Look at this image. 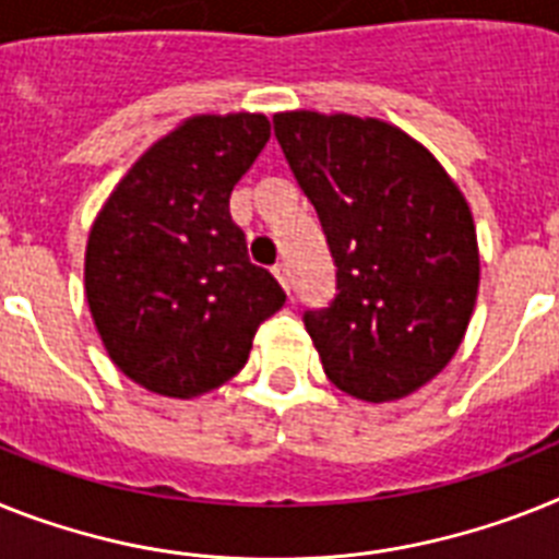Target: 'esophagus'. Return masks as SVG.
<instances>
[{
  "instance_id": "34e87169",
  "label": "esophagus",
  "mask_w": 559,
  "mask_h": 559,
  "mask_svg": "<svg viewBox=\"0 0 559 559\" xmlns=\"http://www.w3.org/2000/svg\"><path fill=\"white\" fill-rule=\"evenodd\" d=\"M272 275H275V281H278L281 287H284V293H289V270L284 264H275L272 266Z\"/></svg>"
}]
</instances>
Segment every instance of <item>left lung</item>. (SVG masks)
I'll use <instances>...</instances> for the list:
<instances>
[{
	"instance_id": "8db88e82",
	"label": "left lung",
	"mask_w": 559,
	"mask_h": 559,
	"mask_svg": "<svg viewBox=\"0 0 559 559\" xmlns=\"http://www.w3.org/2000/svg\"><path fill=\"white\" fill-rule=\"evenodd\" d=\"M272 124L335 261V301L304 312L323 372L358 401H401L447 367L475 312L468 201L395 124L316 110Z\"/></svg>"
}]
</instances>
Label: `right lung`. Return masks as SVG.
<instances>
[{"label":"right lung","mask_w":559,"mask_h":559,"mask_svg":"<svg viewBox=\"0 0 559 559\" xmlns=\"http://www.w3.org/2000/svg\"><path fill=\"white\" fill-rule=\"evenodd\" d=\"M266 142L264 112L190 116L98 210L84 295L110 360L147 392L190 401L227 383L287 301L229 218V192Z\"/></svg>","instance_id":"1"}]
</instances>
